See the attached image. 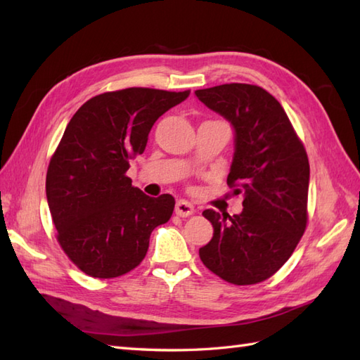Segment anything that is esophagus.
<instances>
[{
  "instance_id": "34e87169",
  "label": "esophagus",
  "mask_w": 360,
  "mask_h": 360,
  "mask_svg": "<svg viewBox=\"0 0 360 360\" xmlns=\"http://www.w3.org/2000/svg\"><path fill=\"white\" fill-rule=\"evenodd\" d=\"M174 212H176V214L181 216V218H187V216L195 213V207L191 205L188 200L179 199L176 202V207H174Z\"/></svg>"
}]
</instances>
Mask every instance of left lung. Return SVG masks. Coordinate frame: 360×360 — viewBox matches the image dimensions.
Here are the masks:
<instances>
[{"mask_svg":"<svg viewBox=\"0 0 360 360\" xmlns=\"http://www.w3.org/2000/svg\"><path fill=\"white\" fill-rule=\"evenodd\" d=\"M235 131L227 184L242 191V212L204 210L213 238L199 248L208 270L235 285L269 279L288 261L307 227L310 164L288 116L262 87L222 84L195 91Z\"/></svg>","mask_w":360,"mask_h":360,"instance_id":"left-lung-1","label":"left lung"}]
</instances>
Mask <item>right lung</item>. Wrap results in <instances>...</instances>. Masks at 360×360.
Wrapping results in <instances>:
<instances>
[{
	"label": "right lung",
	"instance_id": "right-lung-1",
	"mask_svg": "<svg viewBox=\"0 0 360 360\" xmlns=\"http://www.w3.org/2000/svg\"><path fill=\"white\" fill-rule=\"evenodd\" d=\"M190 90L131 87L82 104L49 164L46 195L58 242L79 270L110 279L141 264L152 231L170 219L172 195L150 198L125 176L156 120Z\"/></svg>",
	"mask_w": 360,
	"mask_h": 360
}]
</instances>
